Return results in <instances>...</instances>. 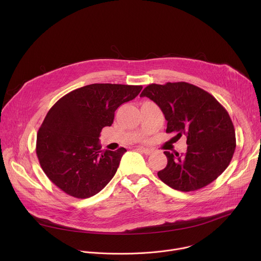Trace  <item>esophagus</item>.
<instances>
[{"mask_svg":"<svg viewBox=\"0 0 261 261\" xmlns=\"http://www.w3.org/2000/svg\"><path fill=\"white\" fill-rule=\"evenodd\" d=\"M138 150H139L140 152H142L143 154H145V155H151V154L153 153V150H152V148H147V147L139 146V147H138Z\"/></svg>","mask_w":261,"mask_h":261,"instance_id":"esophagus-1","label":"esophagus"}]
</instances>
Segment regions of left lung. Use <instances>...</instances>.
<instances>
[{
	"label": "left lung",
	"instance_id": "left-lung-1",
	"mask_svg": "<svg viewBox=\"0 0 261 261\" xmlns=\"http://www.w3.org/2000/svg\"><path fill=\"white\" fill-rule=\"evenodd\" d=\"M140 97L153 100L167 121L166 133L187 137V152H164L167 165L159 178L172 189L190 192L215 180L229 165L236 150L232 121L217 99L188 83L151 84Z\"/></svg>",
	"mask_w": 261,
	"mask_h": 261
}]
</instances>
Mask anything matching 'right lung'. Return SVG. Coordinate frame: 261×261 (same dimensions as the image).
<instances>
[{"label":"right lung","mask_w":261,"mask_h":261,"mask_svg":"<svg viewBox=\"0 0 261 261\" xmlns=\"http://www.w3.org/2000/svg\"><path fill=\"white\" fill-rule=\"evenodd\" d=\"M141 86L93 84L74 90L49 109L37 133L36 154L47 177L66 194L85 199L116 174L126 148L101 150L100 132Z\"/></svg>","instance_id":"add662e5"}]
</instances>
